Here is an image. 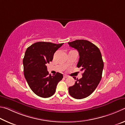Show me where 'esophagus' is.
<instances>
[{"label":"esophagus","mask_w":125,"mask_h":125,"mask_svg":"<svg viewBox=\"0 0 125 125\" xmlns=\"http://www.w3.org/2000/svg\"><path fill=\"white\" fill-rule=\"evenodd\" d=\"M68 77H69V76H67V75H64V78H67Z\"/></svg>","instance_id":"1"}]
</instances>
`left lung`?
I'll use <instances>...</instances> for the list:
<instances>
[{"instance_id": "left-lung-1", "label": "left lung", "mask_w": 125, "mask_h": 125, "mask_svg": "<svg viewBox=\"0 0 125 125\" xmlns=\"http://www.w3.org/2000/svg\"><path fill=\"white\" fill-rule=\"evenodd\" d=\"M70 47L77 49L80 59L77 66L84 71L82 77L73 86L69 87L70 95L77 99L90 95L101 80L104 62L101 52L97 46L87 40H76L68 42ZM76 80L75 77H73Z\"/></svg>"}]
</instances>
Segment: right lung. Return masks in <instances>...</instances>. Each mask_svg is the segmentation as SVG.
<instances>
[{"label": "right lung", "mask_w": 125, "mask_h": 125, "mask_svg": "<svg viewBox=\"0 0 125 125\" xmlns=\"http://www.w3.org/2000/svg\"><path fill=\"white\" fill-rule=\"evenodd\" d=\"M63 43L38 42L27 48L23 59L24 76L31 90L39 97L49 98L54 94L62 73L51 76L47 64L53 59L57 50Z\"/></svg>", "instance_id": "right-lung-1"}]
</instances>
